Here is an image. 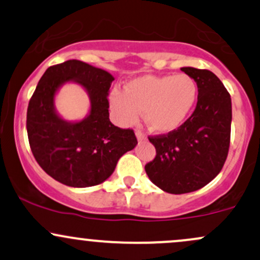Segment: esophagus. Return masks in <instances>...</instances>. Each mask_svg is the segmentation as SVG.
<instances>
[{
  "instance_id": "obj_1",
  "label": "esophagus",
  "mask_w": 260,
  "mask_h": 260,
  "mask_svg": "<svg viewBox=\"0 0 260 260\" xmlns=\"http://www.w3.org/2000/svg\"><path fill=\"white\" fill-rule=\"evenodd\" d=\"M136 136H137V139L139 140V142H142V140H145L147 139V137H145V134L142 132V131H137L136 132Z\"/></svg>"
}]
</instances>
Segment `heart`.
Masks as SVG:
<instances>
[{"mask_svg":"<svg viewBox=\"0 0 260 260\" xmlns=\"http://www.w3.org/2000/svg\"><path fill=\"white\" fill-rule=\"evenodd\" d=\"M198 98L194 78L176 76H143L128 82L124 91L113 90L111 106L120 122L134 123L144 112L151 131L169 133L184 123Z\"/></svg>","mask_w":260,"mask_h":260,"instance_id":"b5f03b06","label":"heart"}]
</instances>
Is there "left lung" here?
Returning a JSON list of instances; mask_svg holds the SVG:
<instances>
[{"label":"left lung","mask_w":260,"mask_h":260,"mask_svg":"<svg viewBox=\"0 0 260 260\" xmlns=\"http://www.w3.org/2000/svg\"><path fill=\"white\" fill-rule=\"evenodd\" d=\"M198 85V101L189 118L168 134L149 137L156 149L145 172L155 186L171 194L201 189L221 171L231 137V96L208 70L181 68Z\"/></svg>","instance_id":"8db88e82"}]
</instances>
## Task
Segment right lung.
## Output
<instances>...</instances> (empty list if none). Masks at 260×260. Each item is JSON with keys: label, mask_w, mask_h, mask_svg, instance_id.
Returning <instances> with one entry per match:
<instances>
[{"label": "right lung", "mask_w": 260, "mask_h": 260, "mask_svg": "<svg viewBox=\"0 0 260 260\" xmlns=\"http://www.w3.org/2000/svg\"><path fill=\"white\" fill-rule=\"evenodd\" d=\"M113 77L78 59L51 66L39 80L26 111L29 145L40 168L70 187L100 184L115 171L120 157L136 147L133 129L116 127L109 118ZM78 82L91 98L84 120L67 122L55 113L53 99L66 81Z\"/></svg>", "instance_id": "add662e5"}]
</instances>
